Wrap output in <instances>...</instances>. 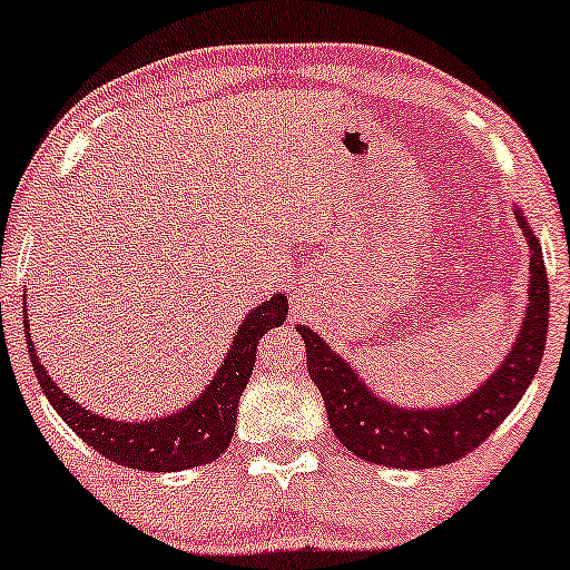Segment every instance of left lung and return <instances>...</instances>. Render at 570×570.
<instances>
[{"mask_svg": "<svg viewBox=\"0 0 570 570\" xmlns=\"http://www.w3.org/2000/svg\"><path fill=\"white\" fill-rule=\"evenodd\" d=\"M523 236L531 249V281H528V311L520 337L499 372L468 401L435 411L397 409L374 397L366 385L332 353L318 334L297 326L307 347V372L326 403V416L334 435L347 451L372 464L397 470H430L451 464L489 438L507 420L544 355L547 326H550V281H547L541 246L528 225Z\"/></svg>", "mask_w": 570, "mask_h": 570, "instance_id": "left-lung-1", "label": "left lung"}]
</instances>
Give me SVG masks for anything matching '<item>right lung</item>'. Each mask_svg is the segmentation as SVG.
<instances>
[{"label": "right lung", "mask_w": 570, "mask_h": 570, "mask_svg": "<svg viewBox=\"0 0 570 570\" xmlns=\"http://www.w3.org/2000/svg\"><path fill=\"white\" fill-rule=\"evenodd\" d=\"M286 315H289V303L281 294L255 307L233 337L228 358L219 366L217 376L209 382L202 397L183 409L180 414L154 422H111L81 409L77 401H71L55 385L52 376L39 363L29 334H26V345H29L33 372H37L47 401L81 441L125 468L175 472L209 464L228 449L233 430H236L238 397L255 368L257 342L273 326L284 324ZM26 326H29V318H26Z\"/></svg>", "instance_id": "right-lung-1"}]
</instances>
